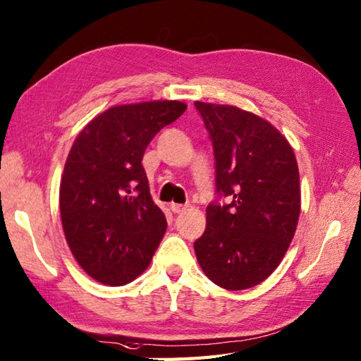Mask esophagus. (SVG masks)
<instances>
[{
	"label": "esophagus",
	"mask_w": 361,
	"mask_h": 361,
	"mask_svg": "<svg viewBox=\"0 0 361 361\" xmlns=\"http://www.w3.org/2000/svg\"><path fill=\"white\" fill-rule=\"evenodd\" d=\"M170 208H171V212L173 213H183V212H187V205H182V204H171L170 205Z\"/></svg>",
	"instance_id": "34e87169"
}]
</instances>
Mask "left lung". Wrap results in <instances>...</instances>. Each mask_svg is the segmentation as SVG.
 <instances>
[{
  "label": "left lung",
  "mask_w": 361,
  "mask_h": 361,
  "mask_svg": "<svg viewBox=\"0 0 361 361\" xmlns=\"http://www.w3.org/2000/svg\"><path fill=\"white\" fill-rule=\"evenodd\" d=\"M195 106L213 142L216 188L230 201L207 207L196 258L214 284L250 289L274 274L295 236L298 164L289 140L266 118L231 105Z\"/></svg>",
  "instance_id": "1"
}]
</instances>
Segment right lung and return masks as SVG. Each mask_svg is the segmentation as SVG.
I'll use <instances>...</instances> for the list:
<instances>
[{"instance_id":"1","label":"right lung","mask_w":361,"mask_h":361,"mask_svg":"<svg viewBox=\"0 0 361 361\" xmlns=\"http://www.w3.org/2000/svg\"><path fill=\"white\" fill-rule=\"evenodd\" d=\"M185 109L179 100L111 106L72 143L60 182L61 226L78 266L95 281L125 286L153 259L166 219L149 195L142 157Z\"/></svg>"}]
</instances>
